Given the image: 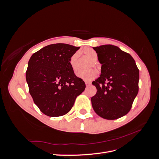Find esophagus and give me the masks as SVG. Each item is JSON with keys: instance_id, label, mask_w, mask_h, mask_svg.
Listing matches in <instances>:
<instances>
[{"instance_id": "esophagus-1", "label": "esophagus", "mask_w": 159, "mask_h": 159, "mask_svg": "<svg viewBox=\"0 0 159 159\" xmlns=\"http://www.w3.org/2000/svg\"><path fill=\"white\" fill-rule=\"evenodd\" d=\"M85 85H86V86H88V85H89L90 84H91V83L89 82V81H85Z\"/></svg>"}]
</instances>
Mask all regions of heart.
<instances>
[{"label":"heart","instance_id":"1","mask_svg":"<svg viewBox=\"0 0 159 159\" xmlns=\"http://www.w3.org/2000/svg\"><path fill=\"white\" fill-rule=\"evenodd\" d=\"M84 54L85 56L88 57V58L92 61V65L93 66H96V61L98 60V54L96 53L95 50L91 48H87L85 49L84 52ZM79 53H75V54L71 57L70 60V64L71 67V68L74 71L78 69V63H79ZM97 71L95 70H79L76 72V75L79 78L85 80V81H90L95 78L97 76Z\"/></svg>","mask_w":159,"mask_h":159}]
</instances>
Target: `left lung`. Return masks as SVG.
<instances>
[{
  "mask_svg": "<svg viewBox=\"0 0 159 159\" xmlns=\"http://www.w3.org/2000/svg\"><path fill=\"white\" fill-rule=\"evenodd\" d=\"M93 48L102 64V74L92 82L97 88L91 99L93 109L103 119H119L129 112L138 93L139 69L133 57L117 46Z\"/></svg>",
  "mask_w": 159,
  "mask_h": 159,
  "instance_id": "obj_1",
  "label": "left lung"
}]
</instances>
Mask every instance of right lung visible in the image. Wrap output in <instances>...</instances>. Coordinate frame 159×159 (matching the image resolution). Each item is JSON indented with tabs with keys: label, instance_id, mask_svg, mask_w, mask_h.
Returning <instances> with one entry per match:
<instances>
[{
	"label": "right lung",
	"instance_id": "right-lung-1",
	"mask_svg": "<svg viewBox=\"0 0 159 159\" xmlns=\"http://www.w3.org/2000/svg\"><path fill=\"white\" fill-rule=\"evenodd\" d=\"M80 47L54 44L35 52L28 61L26 78L34 102L49 117L68 113L85 88L70 64Z\"/></svg>",
	"mask_w": 159,
	"mask_h": 159
}]
</instances>
